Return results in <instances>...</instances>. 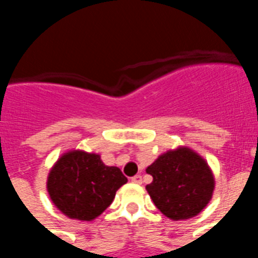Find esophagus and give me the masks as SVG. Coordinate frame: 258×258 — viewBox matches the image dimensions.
I'll use <instances>...</instances> for the list:
<instances>
[{"label":"esophagus","instance_id":"esophagus-1","mask_svg":"<svg viewBox=\"0 0 258 258\" xmlns=\"http://www.w3.org/2000/svg\"><path fill=\"white\" fill-rule=\"evenodd\" d=\"M131 182L135 185H141L142 184V177H141V175H135V177L131 178Z\"/></svg>","mask_w":258,"mask_h":258}]
</instances>
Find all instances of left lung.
I'll return each instance as SVG.
<instances>
[{"instance_id": "1", "label": "left lung", "mask_w": 258, "mask_h": 258, "mask_svg": "<svg viewBox=\"0 0 258 258\" xmlns=\"http://www.w3.org/2000/svg\"><path fill=\"white\" fill-rule=\"evenodd\" d=\"M153 181L146 190L163 214L174 221L189 220L205 210L216 179L209 163L189 146L164 152L146 167Z\"/></svg>"}]
</instances>
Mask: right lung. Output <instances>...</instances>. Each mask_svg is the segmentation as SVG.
Here are the masks:
<instances>
[{
	"mask_svg": "<svg viewBox=\"0 0 258 258\" xmlns=\"http://www.w3.org/2000/svg\"><path fill=\"white\" fill-rule=\"evenodd\" d=\"M125 182L121 170L106 166L101 155L70 149L49 170L47 190L62 214L72 220L92 221L110 206L117 189Z\"/></svg>",
	"mask_w": 258,
	"mask_h": 258,
	"instance_id": "right-lung-1",
	"label": "right lung"
}]
</instances>
